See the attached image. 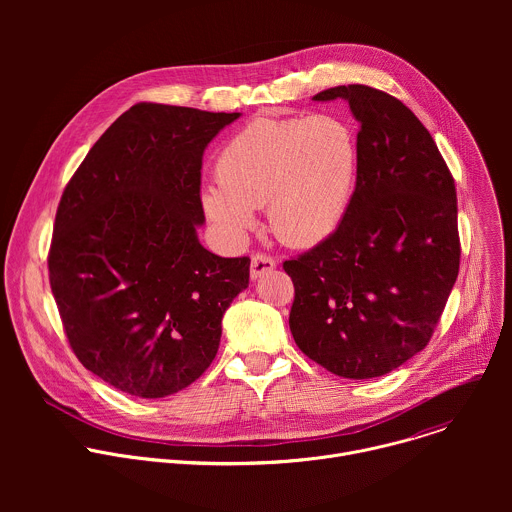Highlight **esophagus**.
<instances>
[{
  "label": "esophagus",
  "instance_id": "obj_1",
  "mask_svg": "<svg viewBox=\"0 0 512 512\" xmlns=\"http://www.w3.org/2000/svg\"><path fill=\"white\" fill-rule=\"evenodd\" d=\"M275 269V259L265 253H255L251 257V279H259L265 273H271Z\"/></svg>",
  "mask_w": 512,
  "mask_h": 512
}]
</instances>
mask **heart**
Returning a JSON list of instances; mask_svg holds the SVG:
<instances>
[{
    "label": "heart",
    "mask_w": 512,
    "mask_h": 512,
    "mask_svg": "<svg viewBox=\"0 0 512 512\" xmlns=\"http://www.w3.org/2000/svg\"><path fill=\"white\" fill-rule=\"evenodd\" d=\"M218 184L202 188V208L231 239L255 227L267 206L273 235L289 247L328 241L348 214L358 178V141L332 115L257 117L218 154Z\"/></svg>",
    "instance_id": "obj_1"
}]
</instances>
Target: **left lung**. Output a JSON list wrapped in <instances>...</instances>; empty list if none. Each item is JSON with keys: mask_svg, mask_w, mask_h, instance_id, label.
<instances>
[{"mask_svg": "<svg viewBox=\"0 0 512 512\" xmlns=\"http://www.w3.org/2000/svg\"><path fill=\"white\" fill-rule=\"evenodd\" d=\"M358 121V178L340 229L283 263L300 350L344 379L383 377L429 342L460 269L454 178L433 137L399 99L332 87Z\"/></svg>", "mask_w": 512, "mask_h": 512, "instance_id": "1", "label": "left lung"}]
</instances>
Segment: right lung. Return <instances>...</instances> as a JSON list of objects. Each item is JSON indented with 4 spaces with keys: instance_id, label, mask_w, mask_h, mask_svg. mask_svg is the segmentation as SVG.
<instances>
[{
    "instance_id": "1",
    "label": "right lung",
    "mask_w": 512,
    "mask_h": 512,
    "mask_svg": "<svg viewBox=\"0 0 512 512\" xmlns=\"http://www.w3.org/2000/svg\"><path fill=\"white\" fill-rule=\"evenodd\" d=\"M239 117L137 103L64 188L52 294L83 367L127 395L160 399L192 385L249 285V257H218L198 241L202 154Z\"/></svg>"
}]
</instances>
